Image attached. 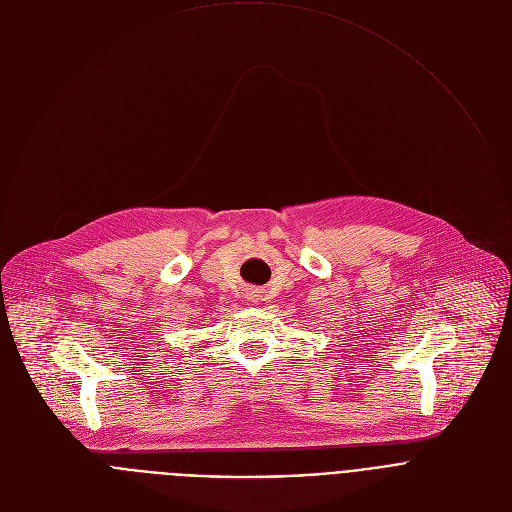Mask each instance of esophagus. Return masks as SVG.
<instances>
[{
	"instance_id": "34e87169",
	"label": "esophagus",
	"mask_w": 512,
	"mask_h": 512,
	"mask_svg": "<svg viewBox=\"0 0 512 512\" xmlns=\"http://www.w3.org/2000/svg\"><path fill=\"white\" fill-rule=\"evenodd\" d=\"M258 297H260V295H258V291H254V289H250V291L246 293V299H248V301H252V303H256V301H258Z\"/></svg>"
}]
</instances>
